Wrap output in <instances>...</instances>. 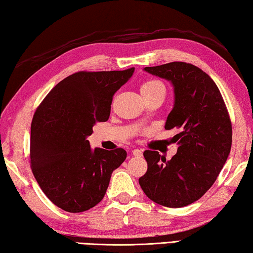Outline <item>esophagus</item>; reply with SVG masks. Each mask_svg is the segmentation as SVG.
<instances>
[{
    "instance_id": "esophagus-1",
    "label": "esophagus",
    "mask_w": 253,
    "mask_h": 253,
    "mask_svg": "<svg viewBox=\"0 0 253 253\" xmlns=\"http://www.w3.org/2000/svg\"><path fill=\"white\" fill-rule=\"evenodd\" d=\"M132 155L134 156H137V157H140V156H143V151L142 149H134V151H132Z\"/></svg>"
}]
</instances>
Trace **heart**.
Listing matches in <instances>:
<instances>
[{"label":"heart","instance_id":"b5f03b06","mask_svg":"<svg viewBox=\"0 0 253 253\" xmlns=\"http://www.w3.org/2000/svg\"><path fill=\"white\" fill-rule=\"evenodd\" d=\"M157 90H162L165 92V87H164V84L161 83V81L147 80V81H145L142 85H140V92H142V95H147V93L155 92Z\"/></svg>","mask_w":253,"mask_h":253}]
</instances>
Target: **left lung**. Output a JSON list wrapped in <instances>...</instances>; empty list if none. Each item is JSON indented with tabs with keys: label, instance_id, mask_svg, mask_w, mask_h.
Returning a JSON list of instances; mask_svg holds the SVG:
<instances>
[{
	"label": "left lung",
	"instance_id": "left-lung-1",
	"mask_svg": "<svg viewBox=\"0 0 253 253\" xmlns=\"http://www.w3.org/2000/svg\"><path fill=\"white\" fill-rule=\"evenodd\" d=\"M144 70L173 84L174 107L165 129L179 132L174 136L177 153L169 161L158 152H144L147 172L139 185L163 207H186L207 193L228 160L232 145L228 109L211 77L191 63L175 61Z\"/></svg>",
	"mask_w": 253,
	"mask_h": 253
}]
</instances>
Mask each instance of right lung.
I'll use <instances>...</instances> for the list:
<instances>
[{
    "label": "right lung",
    "mask_w": 253,
    "mask_h": 253,
    "mask_svg": "<svg viewBox=\"0 0 253 253\" xmlns=\"http://www.w3.org/2000/svg\"><path fill=\"white\" fill-rule=\"evenodd\" d=\"M79 71L52 88L31 123V169L43 193L70 213L87 211L104 199L111 173L126 160L125 149L92 151L87 137L107 122L113 97L134 74Z\"/></svg>",
    "instance_id": "1"
}]
</instances>
